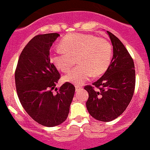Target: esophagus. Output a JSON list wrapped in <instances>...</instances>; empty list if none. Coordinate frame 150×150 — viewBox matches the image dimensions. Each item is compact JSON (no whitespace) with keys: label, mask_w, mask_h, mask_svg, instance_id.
Here are the masks:
<instances>
[{"label":"esophagus","mask_w":150,"mask_h":150,"mask_svg":"<svg viewBox=\"0 0 150 150\" xmlns=\"http://www.w3.org/2000/svg\"><path fill=\"white\" fill-rule=\"evenodd\" d=\"M75 88H76V91H80L82 89V86H76Z\"/></svg>","instance_id":"34e87169"}]
</instances>
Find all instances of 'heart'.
<instances>
[{"mask_svg":"<svg viewBox=\"0 0 150 150\" xmlns=\"http://www.w3.org/2000/svg\"><path fill=\"white\" fill-rule=\"evenodd\" d=\"M63 50L50 53V61L57 69L68 73L75 64H79L64 77L66 82L82 85L89 78L103 74L109 66L112 45L106 39L90 34L74 33L66 35L60 42Z\"/></svg>","mask_w":150,"mask_h":150,"instance_id":"heart-1","label":"heart"}]
</instances>
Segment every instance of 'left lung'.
Masks as SVG:
<instances>
[{
	"label": "left lung",
	"mask_w": 150,
	"mask_h": 150,
	"mask_svg": "<svg viewBox=\"0 0 150 150\" xmlns=\"http://www.w3.org/2000/svg\"><path fill=\"white\" fill-rule=\"evenodd\" d=\"M113 45V58L105 74L92 86L86 107L96 120L109 122L120 116L129 104L135 87V70L132 56L117 37L107 31Z\"/></svg>",
	"instance_id": "obj_1"
}]
</instances>
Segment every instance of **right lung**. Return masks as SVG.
Here are the masks:
<instances>
[{"instance_id":"add662e5","label":"right lung","mask_w":150,"mask_h":150,"mask_svg":"<svg viewBox=\"0 0 150 150\" xmlns=\"http://www.w3.org/2000/svg\"><path fill=\"white\" fill-rule=\"evenodd\" d=\"M59 36L54 33L33 37L22 50L15 71L21 104L35 121L47 127L67 119L75 93L74 86L68 82L55 88L61 76L50 62V50Z\"/></svg>"}]
</instances>
